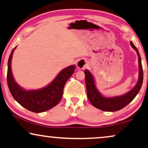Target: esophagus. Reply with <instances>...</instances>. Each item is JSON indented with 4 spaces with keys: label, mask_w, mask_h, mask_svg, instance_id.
Listing matches in <instances>:
<instances>
[{
    "label": "esophagus",
    "mask_w": 148,
    "mask_h": 148,
    "mask_svg": "<svg viewBox=\"0 0 148 148\" xmlns=\"http://www.w3.org/2000/svg\"><path fill=\"white\" fill-rule=\"evenodd\" d=\"M76 66L77 68L79 69V70H83V69L87 68L88 66V63L87 61L84 59H81V60H79L76 63Z\"/></svg>",
    "instance_id": "1"
}]
</instances>
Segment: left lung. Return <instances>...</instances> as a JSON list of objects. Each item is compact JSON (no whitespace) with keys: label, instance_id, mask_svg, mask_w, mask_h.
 I'll return each instance as SVG.
<instances>
[{"label":"left lung","instance_id":"obj_1","mask_svg":"<svg viewBox=\"0 0 148 148\" xmlns=\"http://www.w3.org/2000/svg\"><path fill=\"white\" fill-rule=\"evenodd\" d=\"M130 45L133 49L136 50L138 55V61H139V79L137 83L134 86L133 89L129 91L125 94L119 96L115 97H104L100 93L95 85L94 78L93 75L89 70H85V84L87 88V98L90 101L91 104L93 106L99 109L104 111H117L125 107L126 105L132 102V100L139 92L142 86L143 80V68L141 64V59L140 57L139 52L136 48L132 42H130Z\"/></svg>","mask_w":148,"mask_h":148}]
</instances>
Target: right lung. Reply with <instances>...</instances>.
<instances>
[{"mask_svg": "<svg viewBox=\"0 0 148 148\" xmlns=\"http://www.w3.org/2000/svg\"><path fill=\"white\" fill-rule=\"evenodd\" d=\"M16 48V46L11 52L7 64V84L12 96L20 105L34 113H42L55 106L62 98L63 87L74 72L75 65L63 69L49 85L42 89L25 90L15 81L11 68L13 53Z\"/></svg>", "mask_w": 148, "mask_h": 148, "instance_id": "right-lung-1", "label": "right lung"}]
</instances>
